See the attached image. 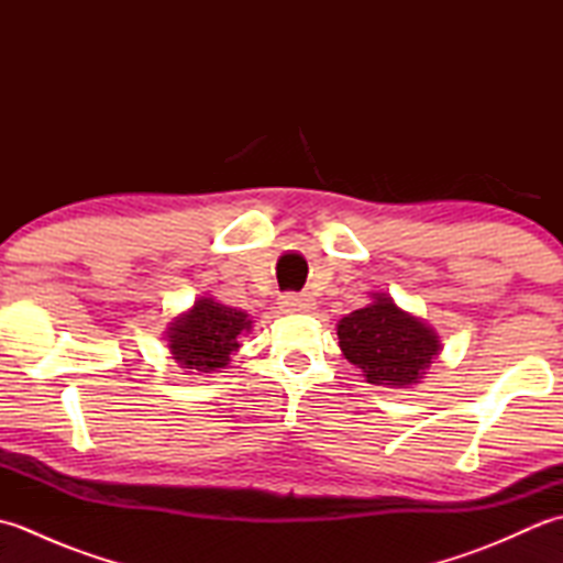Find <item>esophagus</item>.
Instances as JSON below:
<instances>
[{
    "label": "esophagus",
    "mask_w": 563,
    "mask_h": 563,
    "mask_svg": "<svg viewBox=\"0 0 563 563\" xmlns=\"http://www.w3.org/2000/svg\"><path fill=\"white\" fill-rule=\"evenodd\" d=\"M278 305H280L283 312H288V314L312 312V309L317 307V302L309 295H283Z\"/></svg>",
    "instance_id": "34e87169"
}]
</instances>
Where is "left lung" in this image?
I'll return each mask as SVG.
<instances>
[{
	"label": "left lung",
	"mask_w": 563,
	"mask_h": 563,
	"mask_svg": "<svg viewBox=\"0 0 563 563\" xmlns=\"http://www.w3.org/2000/svg\"><path fill=\"white\" fill-rule=\"evenodd\" d=\"M369 305L339 319V349L363 369L369 385L409 389L442 351L438 331L404 309L387 292H369Z\"/></svg>",
	"instance_id": "left-lung-1"
}]
</instances>
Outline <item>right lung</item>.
<instances>
[{
	"instance_id": "obj_1",
	"label": "right lung",
	"mask_w": 563,
	"mask_h": 563,
	"mask_svg": "<svg viewBox=\"0 0 563 563\" xmlns=\"http://www.w3.org/2000/svg\"><path fill=\"white\" fill-rule=\"evenodd\" d=\"M254 329L244 309L227 307L210 295H200L186 312L166 327V349L174 363L188 375L222 373L242 339Z\"/></svg>"
}]
</instances>
